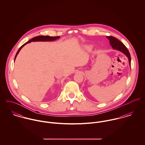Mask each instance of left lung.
Instances as JSON below:
<instances>
[{
	"label": "left lung",
	"instance_id": "8db88e82",
	"mask_svg": "<svg viewBox=\"0 0 145 145\" xmlns=\"http://www.w3.org/2000/svg\"><path fill=\"white\" fill-rule=\"evenodd\" d=\"M107 38L109 40L110 44L114 49H116L117 50H119V51L122 52L127 56L128 60H129V65L131 66V55H130V54H129L128 49L125 46L124 44L122 42L120 41V40H118L117 39H116L113 36H108Z\"/></svg>",
	"mask_w": 145,
	"mask_h": 145
}]
</instances>
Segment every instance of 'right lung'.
I'll return each instance as SVG.
<instances>
[{"instance_id": "1", "label": "right lung", "mask_w": 145, "mask_h": 145, "mask_svg": "<svg viewBox=\"0 0 145 145\" xmlns=\"http://www.w3.org/2000/svg\"><path fill=\"white\" fill-rule=\"evenodd\" d=\"M60 37L59 36H56V37H51V36H37V37H35L34 38H33L32 39L30 40L29 41L27 42H25L24 44H23L21 47L19 48V50H18V51L17 52V54L16 55V56H15V58H14V60L16 58V56H17L18 52H20V51L21 50V48L25 45L27 43H29L31 42L32 41H54V40H56L57 39H59Z\"/></svg>"}]
</instances>
